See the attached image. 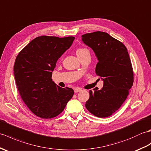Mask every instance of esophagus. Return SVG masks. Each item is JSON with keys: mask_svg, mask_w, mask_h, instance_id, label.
Segmentation results:
<instances>
[{"mask_svg": "<svg viewBox=\"0 0 151 151\" xmlns=\"http://www.w3.org/2000/svg\"><path fill=\"white\" fill-rule=\"evenodd\" d=\"M81 90H82V89L81 88H74V92L75 93H78V92H81Z\"/></svg>", "mask_w": 151, "mask_h": 151, "instance_id": "34e87169", "label": "esophagus"}]
</instances>
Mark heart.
Masks as SVG:
<instances>
[{
    "instance_id": "obj_1",
    "label": "heart",
    "mask_w": 151,
    "mask_h": 151,
    "mask_svg": "<svg viewBox=\"0 0 151 151\" xmlns=\"http://www.w3.org/2000/svg\"><path fill=\"white\" fill-rule=\"evenodd\" d=\"M86 51H87V50L86 48H79L77 50V51H76L77 55L81 54V53H83V52H85Z\"/></svg>"
}]
</instances>
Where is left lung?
Wrapping results in <instances>:
<instances>
[{"mask_svg":"<svg viewBox=\"0 0 151 151\" xmlns=\"http://www.w3.org/2000/svg\"><path fill=\"white\" fill-rule=\"evenodd\" d=\"M82 41L94 52L98 63L96 74L103 81L101 90H90L85 106L99 118H106L118 110L133 85V70L127 49L109 33L96 32L82 35Z\"/></svg>","mask_w":151,"mask_h":151,"instance_id":"obj_1","label":"left lung"}]
</instances>
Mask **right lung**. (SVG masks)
<instances>
[{
  "instance_id": "1",
  "label": "right lung",
  "mask_w": 151,
  "mask_h": 151,
  "mask_svg": "<svg viewBox=\"0 0 151 151\" xmlns=\"http://www.w3.org/2000/svg\"><path fill=\"white\" fill-rule=\"evenodd\" d=\"M74 37L40 36L33 39L17 56L13 71L22 99L37 116L49 119L61 114L73 95L52 81L56 63L74 41Z\"/></svg>"
}]
</instances>
